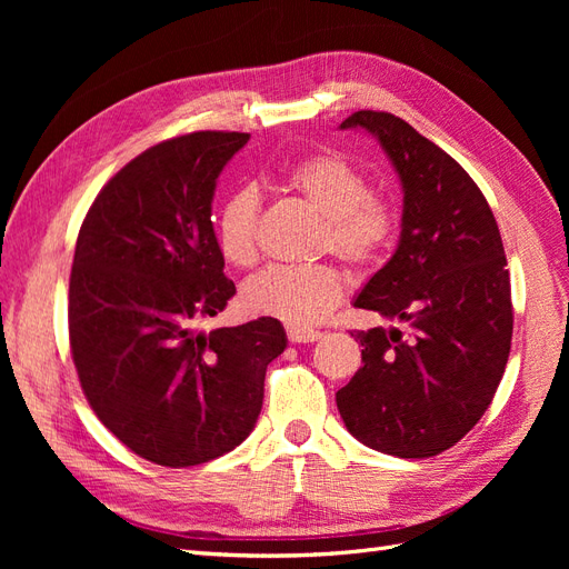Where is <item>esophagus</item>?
I'll list each match as a JSON object with an SVG mask.
<instances>
[{"mask_svg":"<svg viewBox=\"0 0 569 569\" xmlns=\"http://www.w3.org/2000/svg\"><path fill=\"white\" fill-rule=\"evenodd\" d=\"M287 337L291 343H308V341H318L322 337V332L303 330V327H287Z\"/></svg>","mask_w":569,"mask_h":569,"instance_id":"esophagus-1","label":"esophagus"}]
</instances>
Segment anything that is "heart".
<instances>
[{
  "instance_id": "obj_1",
  "label": "heart",
  "mask_w": 569,
  "mask_h": 569,
  "mask_svg": "<svg viewBox=\"0 0 569 569\" xmlns=\"http://www.w3.org/2000/svg\"><path fill=\"white\" fill-rule=\"evenodd\" d=\"M284 187L322 216L318 247L341 261L368 268L382 258L396 234L393 206L370 192L368 178L339 153L320 151L299 159L284 173ZM256 189L239 187L220 203L216 216V244L234 268L258 261ZM347 278L332 263L272 266L242 289L249 313L278 318L291 327L320 322L341 301Z\"/></svg>"
}]
</instances>
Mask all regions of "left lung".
Listing matches in <instances>:
<instances>
[{
    "instance_id": "1",
    "label": "left lung",
    "mask_w": 569,
    "mask_h": 569,
    "mask_svg": "<svg viewBox=\"0 0 569 569\" xmlns=\"http://www.w3.org/2000/svg\"><path fill=\"white\" fill-rule=\"evenodd\" d=\"M403 189L401 237L353 306L399 327L356 332L360 368L337 391L349 432L375 451L432 458L485 416L506 372L512 303L506 251L485 194L462 166L399 116L356 111Z\"/></svg>"
}]
</instances>
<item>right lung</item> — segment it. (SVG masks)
I'll return each mask as SVG.
<instances>
[{
	"label": "right lung",
	"mask_w": 569,
	"mask_h": 569,
	"mask_svg": "<svg viewBox=\"0 0 569 569\" xmlns=\"http://www.w3.org/2000/svg\"><path fill=\"white\" fill-rule=\"evenodd\" d=\"M247 132L203 130L147 149L104 184L76 242L68 284L71 353L97 418L166 468L242 443L266 370L287 349L280 320L199 332L234 297L211 203Z\"/></svg>",
	"instance_id": "right-lung-1"
}]
</instances>
